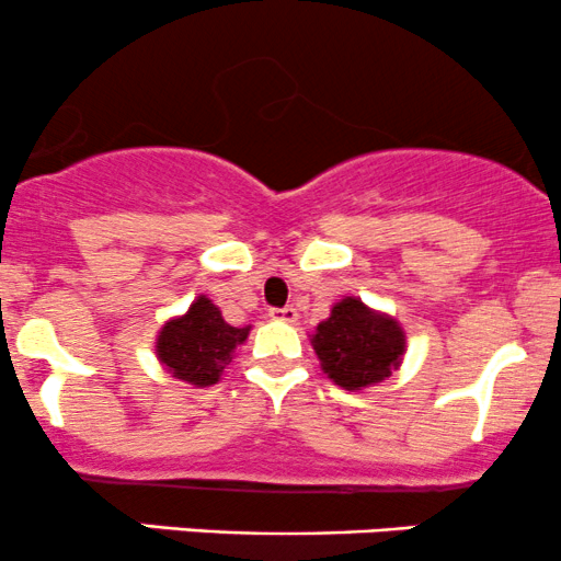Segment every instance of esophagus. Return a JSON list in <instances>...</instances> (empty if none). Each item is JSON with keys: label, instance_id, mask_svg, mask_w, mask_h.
Returning <instances> with one entry per match:
<instances>
[{"label": "esophagus", "instance_id": "obj_1", "mask_svg": "<svg viewBox=\"0 0 561 561\" xmlns=\"http://www.w3.org/2000/svg\"><path fill=\"white\" fill-rule=\"evenodd\" d=\"M271 319H276V322H298V311L293 309V306H285V309H271L268 311Z\"/></svg>", "mask_w": 561, "mask_h": 561}]
</instances>
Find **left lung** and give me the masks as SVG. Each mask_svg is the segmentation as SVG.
Wrapping results in <instances>:
<instances>
[{
    "label": "left lung",
    "instance_id": "8db88e82",
    "mask_svg": "<svg viewBox=\"0 0 561 561\" xmlns=\"http://www.w3.org/2000/svg\"><path fill=\"white\" fill-rule=\"evenodd\" d=\"M311 346L332 383L362 391L402 365L404 330L389 313L373 311L359 298H343L317 324Z\"/></svg>",
    "mask_w": 561,
    "mask_h": 561
}]
</instances>
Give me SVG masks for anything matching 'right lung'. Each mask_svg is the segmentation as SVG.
Returning <instances> with one entry per match:
<instances>
[{"instance_id": "1", "label": "right lung", "mask_w": 561, "mask_h": 561, "mask_svg": "<svg viewBox=\"0 0 561 561\" xmlns=\"http://www.w3.org/2000/svg\"><path fill=\"white\" fill-rule=\"evenodd\" d=\"M250 335L231 328L210 298L199 295L183 317L170 319L157 335V356L172 378L191 386H213L231 365L233 351Z\"/></svg>"}]
</instances>
